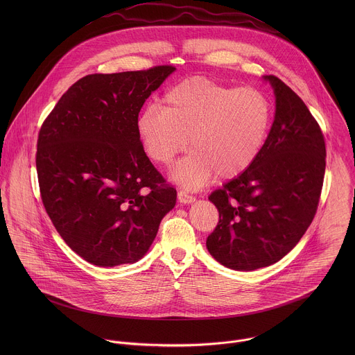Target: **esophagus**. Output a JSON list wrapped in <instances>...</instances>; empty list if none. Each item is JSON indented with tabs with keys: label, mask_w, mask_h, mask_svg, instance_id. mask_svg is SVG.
I'll list each match as a JSON object with an SVG mask.
<instances>
[{
	"label": "esophagus",
	"mask_w": 355,
	"mask_h": 355,
	"mask_svg": "<svg viewBox=\"0 0 355 355\" xmlns=\"http://www.w3.org/2000/svg\"><path fill=\"white\" fill-rule=\"evenodd\" d=\"M178 200H179L180 203H193L196 201V197L189 194L186 190H180L178 193Z\"/></svg>",
	"instance_id": "34e87169"
}]
</instances>
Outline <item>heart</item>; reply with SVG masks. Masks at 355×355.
<instances>
[{
  "instance_id": "1",
  "label": "heart",
  "mask_w": 355,
  "mask_h": 355,
  "mask_svg": "<svg viewBox=\"0 0 355 355\" xmlns=\"http://www.w3.org/2000/svg\"><path fill=\"white\" fill-rule=\"evenodd\" d=\"M268 96L253 87H236L207 78H191L169 89L161 107L146 106L137 132L154 162L169 165L186 150L171 178L187 189H200L216 173L234 179L245 173L262 152L272 125Z\"/></svg>"
}]
</instances>
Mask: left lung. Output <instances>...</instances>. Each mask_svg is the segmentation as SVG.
<instances>
[{
	"mask_svg": "<svg viewBox=\"0 0 355 355\" xmlns=\"http://www.w3.org/2000/svg\"><path fill=\"white\" fill-rule=\"evenodd\" d=\"M268 139L253 165L213 191L218 223L206 248L235 270L269 266L290 253L311 224L325 173V142L304 102L277 76Z\"/></svg>",
	"mask_w": 355,
	"mask_h": 355,
	"instance_id": "left-lung-1",
	"label": "left lung"
}]
</instances>
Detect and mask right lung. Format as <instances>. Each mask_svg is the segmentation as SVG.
Wrapping results in <instances>:
<instances>
[{"instance_id": "obj_1", "label": "right lung", "mask_w": 355, "mask_h": 355, "mask_svg": "<svg viewBox=\"0 0 355 355\" xmlns=\"http://www.w3.org/2000/svg\"><path fill=\"white\" fill-rule=\"evenodd\" d=\"M175 69L87 75L62 94L40 130L42 202L64 242L93 265L141 259L176 203V190L137 132L141 107Z\"/></svg>"}]
</instances>
